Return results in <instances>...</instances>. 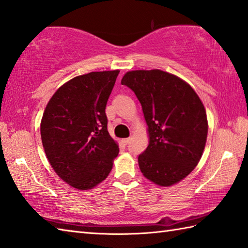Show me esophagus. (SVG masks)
<instances>
[{"label": "esophagus", "instance_id": "esophagus-1", "mask_svg": "<svg viewBox=\"0 0 248 248\" xmlns=\"http://www.w3.org/2000/svg\"><path fill=\"white\" fill-rule=\"evenodd\" d=\"M121 142H123L124 145H127V144L130 142V139H124Z\"/></svg>", "mask_w": 248, "mask_h": 248}]
</instances>
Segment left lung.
I'll use <instances>...</instances> for the list:
<instances>
[{
  "label": "left lung",
  "mask_w": 248,
  "mask_h": 248,
  "mask_svg": "<svg viewBox=\"0 0 248 248\" xmlns=\"http://www.w3.org/2000/svg\"><path fill=\"white\" fill-rule=\"evenodd\" d=\"M142 105L150 143L139 156L144 177L171 186L200 163L208 121L204 104L190 84L159 69L128 71L121 79Z\"/></svg>",
  "instance_id": "obj_1"
}]
</instances>
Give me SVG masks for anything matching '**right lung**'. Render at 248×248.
<instances>
[{
	"label": "right lung",
	"instance_id": "add662e5",
	"mask_svg": "<svg viewBox=\"0 0 248 248\" xmlns=\"http://www.w3.org/2000/svg\"><path fill=\"white\" fill-rule=\"evenodd\" d=\"M119 70L77 76L57 89L44 109L40 131L46 158L62 181L90 190L107 178L119 146L105 108Z\"/></svg>",
	"mask_w": 248,
	"mask_h": 248
}]
</instances>
